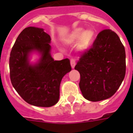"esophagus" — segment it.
I'll list each match as a JSON object with an SVG mask.
<instances>
[{
	"label": "esophagus",
	"instance_id": "34e87169",
	"mask_svg": "<svg viewBox=\"0 0 133 133\" xmlns=\"http://www.w3.org/2000/svg\"><path fill=\"white\" fill-rule=\"evenodd\" d=\"M70 64H71V66H72V68H75V65H76V62H75V59H73V58H72V59H71Z\"/></svg>",
	"mask_w": 133,
	"mask_h": 133
}]
</instances>
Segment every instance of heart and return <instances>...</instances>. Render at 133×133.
I'll return each mask as SVG.
<instances>
[{"mask_svg": "<svg viewBox=\"0 0 133 133\" xmlns=\"http://www.w3.org/2000/svg\"><path fill=\"white\" fill-rule=\"evenodd\" d=\"M95 32L92 29L85 30L82 28H76L67 37V41L70 43L77 42L78 48L81 52H88L95 41Z\"/></svg>", "mask_w": 133, "mask_h": 133, "instance_id": "1", "label": "heart"}]
</instances>
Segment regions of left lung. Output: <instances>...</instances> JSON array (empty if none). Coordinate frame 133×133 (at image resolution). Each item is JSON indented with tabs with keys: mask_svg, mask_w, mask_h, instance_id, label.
I'll use <instances>...</instances> for the list:
<instances>
[{
	"mask_svg": "<svg viewBox=\"0 0 133 133\" xmlns=\"http://www.w3.org/2000/svg\"><path fill=\"white\" fill-rule=\"evenodd\" d=\"M75 69L80 73L79 85L85 99L99 101L111 97L126 75L125 48L117 34L111 30L99 33Z\"/></svg>",
	"mask_w": 133,
	"mask_h": 133,
	"instance_id": "left-lung-1",
	"label": "left lung"
}]
</instances>
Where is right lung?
Here are the masks:
<instances>
[{
    "label": "right lung",
    "mask_w": 133,
    "mask_h": 133,
    "mask_svg": "<svg viewBox=\"0 0 133 133\" xmlns=\"http://www.w3.org/2000/svg\"><path fill=\"white\" fill-rule=\"evenodd\" d=\"M51 38L43 28L28 27L16 38L9 57L11 84L28 103L51 107L58 101L63 77L72 70L68 58L54 61L51 55ZM33 53L39 58L30 63Z\"/></svg>",
    "instance_id": "obj_1"
}]
</instances>
